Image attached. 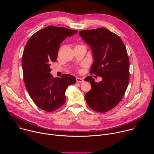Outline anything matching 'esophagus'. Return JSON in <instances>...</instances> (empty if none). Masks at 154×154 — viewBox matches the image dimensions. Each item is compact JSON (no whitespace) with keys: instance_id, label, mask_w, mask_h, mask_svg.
I'll return each mask as SVG.
<instances>
[{"instance_id":"esophagus-1","label":"esophagus","mask_w":154,"mask_h":154,"mask_svg":"<svg viewBox=\"0 0 154 154\" xmlns=\"http://www.w3.org/2000/svg\"><path fill=\"white\" fill-rule=\"evenodd\" d=\"M76 81H77V82H79V83H82V82H84V80L80 78V77H77L76 78Z\"/></svg>"}]
</instances>
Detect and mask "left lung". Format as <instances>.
Listing matches in <instances>:
<instances>
[{
	"label": "left lung",
	"mask_w": 154,
	"mask_h": 154,
	"mask_svg": "<svg viewBox=\"0 0 154 154\" xmlns=\"http://www.w3.org/2000/svg\"><path fill=\"white\" fill-rule=\"evenodd\" d=\"M80 36L90 46L94 62L90 74L101 77L97 83L91 76L85 81L91 89L85 95L88 106L100 113L108 112L122 100L129 82V59L124 44L105 28L81 30Z\"/></svg>",
	"instance_id": "obj_1"
}]
</instances>
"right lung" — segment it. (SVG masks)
Returning <instances> with one entry per match:
<instances>
[{
	"label": "right lung",
	"instance_id": "obj_1",
	"mask_svg": "<svg viewBox=\"0 0 154 154\" xmlns=\"http://www.w3.org/2000/svg\"><path fill=\"white\" fill-rule=\"evenodd\" d=\"M77 30L48 26L34 33L25 47L22 66L27 91L35 103L44 111L51 112L66 102L67 88L76 83L75 77L63 74L54 78L51 63L57 58L60 43Z\"/></svg>",
	"mask_w": 154,
	"mask_h": 154
}]
</instances>
